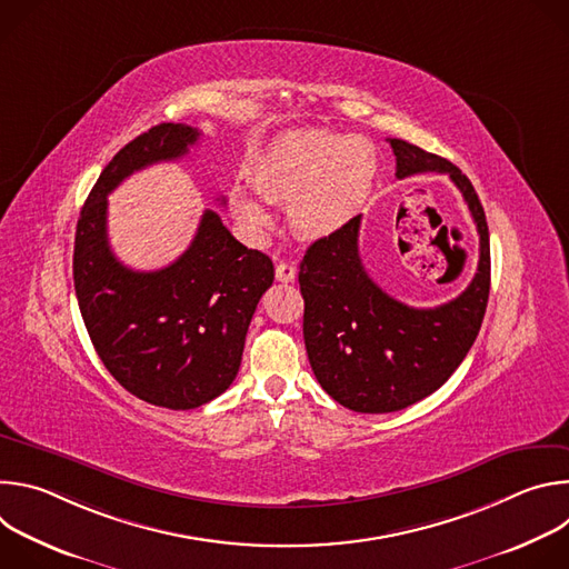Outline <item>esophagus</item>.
Here are the masks:
<instances>
[{
    "label": "esophagus",
    "mask_w": 569,
    "mask_h": 569,
    "mask_svg": "<svg viewBox=\"0 0 569 569\" xmlns=\"http://www.w3.org/2000/svg\"><path fill=\"white\" fill-rule=\"evenodd\" d=\"M274 274H277V281H281V283H292L295 277H297V268H295L292 263L281 261V263H277Z\"/></svg>",
    "instance_id": "34e87169"
}]
</instances>
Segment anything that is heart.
Wrapping results in <instances>:
<instances>
[{
  "label": "heart",
  "mask_w": 569,
  "mask_h": 569,
  "mask_svg": "<svg viewBox=\"0 0 569 569\" xmlns=\"http://www.w3.org/2000/svg\"><path fill=\"white\" fill-rule=\"evenodd\" d=\"M378 173L373 146L362 137L303 130L272 141L257 159L252 184L229 193L236 218L250 231L270 227L268 202L288 204L292 229L327 238L349 224L371 196Z\"/></svg>",
  "instance_id": "b5f03b06"
}]
</instances>
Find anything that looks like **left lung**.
Instances as JSON below:
<instances>
[{
	"instance_id": "8db88e82",
	"label": "left lung",
	"mask_w": 569,
	"mask_h": 569,
	"mask_svg": "<svg viewBox=\"0 0 569 569\" xmlns=\"http://www.w3.org/2000/svg\"><path fill=\"white\" fill-rule=\"evenodd\" d=\"M387 141L398 180L428 171L450 176L475 220L479 261L459 297L412 308L367 274L358 250L362 216L306 250L299 288L312 373L331 398L362 415L398 412L437 391L470 351L491 290L489 224L470 180L439 154L402 139Z\"/></svg>"
}]
</instances>
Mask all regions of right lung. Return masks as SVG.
Returning a JSON list of instances; mask_svg holds the SVG:
<instances>
[{"label":"right lung","mask_w":569,"mask_h":569,"mask_svg":"<svg viewBox=\"0 0 569 569\" xmlns=\"http://www.w3.org/2000/svg\"><path fill=\"white\" fill-rule=\"evenodd\" d=\"M198 137L187 123H159L126 143L80 209L73 240V288L99 358L132 396L169 410L200 408L233 382L274 281L270 257L238 242L211 209L167 268L137 272L112 254L108 196L134 171L184 157Z\"/></svg>","instance_id":"right-lung-1"}]
</instances>
